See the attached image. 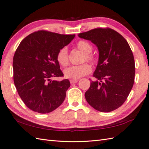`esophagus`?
<instances>
[{"instance_id": "1", "label": "esophagus", "mask_w": 149, "mask_h": 149, "mask_svg": "<svg viewBox=\"0 0 149 149\" xmlns=\"http://www.w3.org/2000/svg\"><path fill=\"white\" fill-rule=\"evenodd\" d=\"M70 83L71 84H73V83H76L78 82V80H70Z\"/></svg>"}]
</instances>
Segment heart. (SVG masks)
<instances>
[{
  "label": "heart",
  "mask_w": 149,
  "mask_h": 149,
  "mask_svg": "<svg viewBox=\"0 0 149 149\" xmlns=\"http://www.w3.org/2000/svg\"><path fill=\"white\" fill-rule=\"evenodd\" d=\"M78 49L84 53L83 62L86 61L95 64L96 62V58L93 54L91 53L93 50L92 45L88 41L81 40H79L75 44ZM56 60L62 67H67L69 64V55L67 47H62L58 51L56 54ZM91 67L88 63H84L81 65H76L69 67L64 70L65 77L71 80H77L81 77L90 73Z\"/></svg>",
  "instance_id": "b5f03b06"
}]
</instances>
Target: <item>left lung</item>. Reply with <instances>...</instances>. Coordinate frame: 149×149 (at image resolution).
<instances>
[{"label":"left lung","mask_w":149,"mask_h":149,"mask_svg":"<svg viewBox=\"0 0 149 149\" xmlns=\"http://www.w3.org/2000/svg\"><path fill=\"white\" fill-rule=\"evenodd\" d=\"M98 47V63L85 93L86 101L96 110L109 112L126 101L133 88L135 75L134 56L128 43L116 30L97 28L79 34Z\"/></svg>","instance_id":"1"}]
</instances>
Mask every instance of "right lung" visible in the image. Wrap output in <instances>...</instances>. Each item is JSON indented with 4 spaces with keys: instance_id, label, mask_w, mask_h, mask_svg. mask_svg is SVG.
<instances>
[{
    "instance_id": "1",
    "label": "right lung",
    "mask_w": 149,
    "mask_h": 149,
    "mask_svg": "<svg viewBox=\"0 0 149 149\" xmlns=\"http://www.w3.org/2000/svg\"><path fill=\"white\" fill-rule=\"evenodd\" d=\"M74 37L39 30L20 42L13 57V79L21 99L30 110L49 113L63 102L70 81L51 78L63 76L56 54Z\"/></svg>"
}]
</instances>
